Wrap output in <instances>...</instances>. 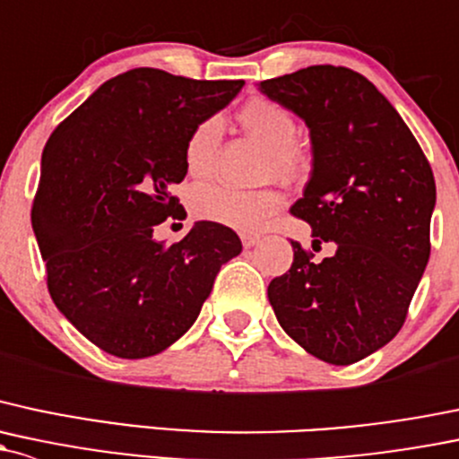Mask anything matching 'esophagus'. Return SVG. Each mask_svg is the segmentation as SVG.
I'll return each mask as SVG.
<instances>
[{"label": "esophagus", "mask_w": 459, "mask_h": 459, "mask_svg": "<svg viewBox=\"0 0 459 459\" xmlns=\"http://www.w3.org/2000/svg\"><path fill=\"white\" fill-rule=\"evenodd\" d=\"M259 235H253V233H242V244L244 248H253V246L259 244Z\"/></svg>", "instance_id": "obj_1"}]
</instances>
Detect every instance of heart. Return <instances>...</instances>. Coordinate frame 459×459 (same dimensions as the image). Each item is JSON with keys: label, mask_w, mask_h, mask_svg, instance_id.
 I'll return each instance as SVG.
<instances>
[{"label": "heart", "mask_w": 459, "mask_h": 459, "mask_svg": "<svg viewBox=\"0 0 459 459\" xmlns=\"http://www.w3.org/2000/svg\"><path fill=\"white\" fill-rule=\"evenodd\" d=\"M239 123L248 134L259 138L268 147L266 173L297 176L306 165V153L297 141V118L286 105L266 96H255L246 100L238 114ZM220 118L200 120L185 143V167L191 178H206L213 169L217 143H220ZM281 193L270 189H233L226 185H202L193 191L191 211L200 220L213 221L226 229L253 230L262 229L268 217L281 209Z\"/></svg>", "instance_id": "b5f03b06"}]
</instances>
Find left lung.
I'll return each mask as SVG.
<instances>
[{"label":"left lung","instance_id":"1","mask_svg":"<svg viewBox=\"0 0 459 459\" xmlns=\"http://www.w3.org/2000/svg\"><path fill=\"white\" fill-rule=\"evenodd\" d=\"M306 120L312 173L290 213L312 226L321 264L292 242L294 262L268 286L279 325L307 354L351 365L403 327L427 268L436 180L394 105L350 67L310 65L259 83Z\"/></svg>","mask_w":459,"mask_h":459}]
</instances>
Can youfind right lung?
I'll return each instance as SVG.
<instances>
[{"instance_id":"add662e5","label":"right lung","mask_w":459,"mask_h":459,"mask_svg":"<svg viewBox=\"0 0 459 459\" xmlns=\"http://www.w3.org/2000/svg\"><path fill=\"white\" fill-rule=\"evenodd\" d=\"M244 81H193L136 67L105 81L48 138L32 230L52 301L85 339L118 359L160 354L195 323L238 233L195 221L180 242L153 239L180 215L185 143Z\"/></svg>"}]
</instances>
